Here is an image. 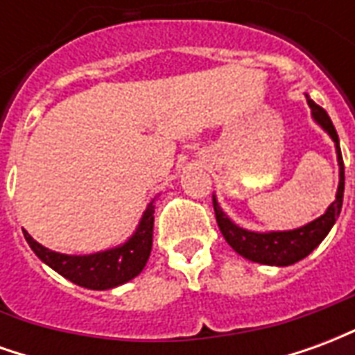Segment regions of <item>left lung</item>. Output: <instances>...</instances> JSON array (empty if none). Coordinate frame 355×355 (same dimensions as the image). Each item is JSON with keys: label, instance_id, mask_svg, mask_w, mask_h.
Listing matches in <instances>:
<instances>
[{"label": "left lung", "instance_id": "left-lung-1", "mask_svg": "<svg viewBox=\"0 0 355 355\" xmlns=\"http://www.w3.org/2000/svg\"><path fill=\"white\" fill-rule=\"evenodd\" d=\"M306 102H308V106L312 110L313 121L320 125L321 129L331 137V140L335 142L336 162H338V188H336L335 201L329 205L323 215L318 216L312 223L300 226V228L254 232L247 230L243 226L234 223L230 216L224 213L223 207L218 205L216 196H213L216 224H218V228L223 232L224 239L228 241V245L236 253L241 254L247 261L266 264V266H291L295 262L302 261L325 239V236L335 226L336 218L340 215L344 196V163L343 154H340L338 135H336L335 125L331 121V117L327 116V112L321 106H318L308 94H306Z\"/></svg>", "mask_w": 355, "mask_h": 355}]
</instances>
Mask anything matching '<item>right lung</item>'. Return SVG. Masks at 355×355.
<instances>
[{
	"label": "right lung",
	"mask_w": 355,
	"mask_h": 355,
	"mask_svg": "<svg viewBox=\"0 0 355 355\" xmlns=\"http://www.w3.org/2000/svg\"><path fill=\"white\" fill-rule=\"evenodd\" d=\"M154 209L155 198L146 205L144 213L140 216L139 226L135 228L131 238L119 245L91 254L57 253L37 243L26 230L22 232L35 257L62 277L85 289L106 291L131 282L132 277H137L146 266L150 253H152Z\"/></svg>",
	"instance_id": "1"
}]
</instances>
